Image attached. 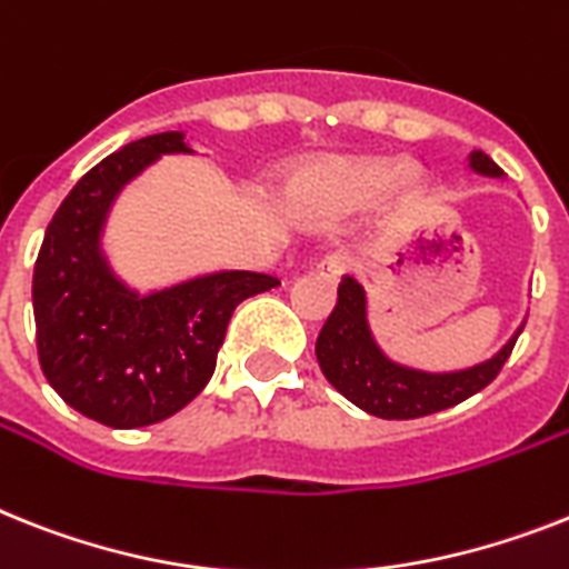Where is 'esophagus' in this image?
<instances>
[{
    "label": "esophagus",
    "mask_w": 569,
    "mask_h": 569,
    "mask_svg": "<svg viewBox=\"0 0 569 569\" xmlns=\"http://www.w3.org/2000/svg\"><path fill=\"white\" fill-rule=\"evenodd\" d=\"M346 270H349V256H342V252H331L319 261V273L328 276V279H340Z\"/></svg>",
    "instance_id": "esophagus-1"
}]
</instances>
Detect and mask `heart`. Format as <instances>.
<instances>
[{
  "label": "heart",
  "instance_id": "b5f03b06",
  "mask_svg": "<svg viewBox=\"0 0 569 569\" xmlns=\"http://www.w3.org/2000/svg\"><path fill=\"white\" fill-rule=\"evenodd\" d=\"M412 166L392 168L383 159H328L299 177V200L319 214H349L369 206L383 191L412 194L419 189Z\"/></svg>",
  "mask_w": 569,
  "mask_h": 569
}]
</instances>
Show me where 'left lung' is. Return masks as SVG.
Wrapping results in <instances>:
<instances>
[{"mask_svg": "<svg viewBox=\"0 0 569 569\" xmlns=\"http://www.w3.org/2000/svg\"><path fill=\"white\" fill-rule=\"evenodd\" d=\"M471 171L482 177H503L495 159L471 150ZM366 290L355 276H342L337 305L317 337V360L328 383L378 419H421L430 412L457 407L465 398L486 389L509 360L523 322L495 358L457 372H425L392 360L380 349L369 326Z\"/></svg>", "mask_w": 569, "mask_h": 569, "instance_id": "left-lung-1", "label": "left lung"}]
</instances>
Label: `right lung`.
Listing matches in <instances>:
<instances>
[{
	"instance_id": "add662e5",
	"label": "right lung",
	"mask_w": 569,
	"mask_h": 569,
	"mask_svg": "<svg viewBox=\"0 0 569 569\" xmlns=\"http://www.w3.org/2000/svg\"><path fill=\"white\" fill-rule=\"evenodd\" d=\"M166 153H194L186 133L144 136L101 159L54 211L34 264L37 355L72 410L116 430L180 412L209 383L232 311L279 279L218 270L139 293L116 276L101 234L127 182Z\"/></svg>"
}]
</instances>
